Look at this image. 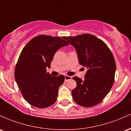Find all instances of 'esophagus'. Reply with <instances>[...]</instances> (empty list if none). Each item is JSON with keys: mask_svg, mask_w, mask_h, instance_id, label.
<instances>
[{"mask_svg": "<svg viewBox=\"0 0 131 131\" xmlns=\"http://www.w3.org/2000/svg\"><path fill=\"white\" fill-rule=\"evenodd\" d=\"M72 79V76L67 75H65V81L66 82H67L68 80H69Z\"/></svg>", "mask_w": 131, "mask_h": 131, "instance_id": "esophagus-1", "label": "esophagus"}]
</instances>
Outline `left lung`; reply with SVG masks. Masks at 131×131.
<instances>
[{"instance_id":"1","label":"left lung","mask_w":131,"mask_h":131,"mask_svg":"<svg viewBox=\"0 0 131 131\" xmlns=\"http://www.w3.org/2000/svg\"><path fill=\"white\" fill-rule=\"evenodd\" d=\"M63 38L77 51L79 64L87 68L85 80L73 77L77 86L72 91L73 100L83 107H92L103 101L114 82L116 62L108 46L94 35L82 34Z\"/></svg>"}]
</instances>
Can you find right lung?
<instances>
[{
  "mask_svg": "<svg viewBox=\"0 0 131 131\" xmlns=\"http://www.w3.org/2000/svg\"><path fill=\"white\" fill-rule=\"evenodd\" d=\"M69 45L60 37L39 35L22 49L15 69V79L25 100L39 108L49 107L56 101L58 89L64 83L62 75L52 77L46 72L54 54Z\"/></svg>",
  "mask_w": 131,
  "mask_h": 131,
  "instance_id": "1",
  "label": "right lung"
}]
</instances>
